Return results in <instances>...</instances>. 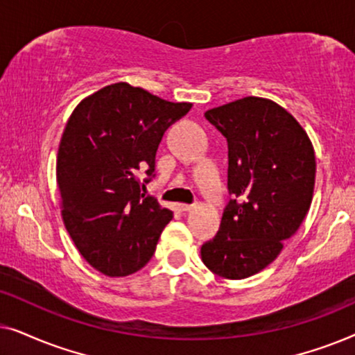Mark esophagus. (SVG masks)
<instances>
[{
	"instance_id": "34e87169",
	"label": "esophagus",
	"mask_w": 355,
	"mask_h": 355,
	"mask_svg": "<svg viewBox=\"0 0 355 355\" xmlns=\"http://www.w3.org/2000/svg\"><path fill=\"white\" fill-rule=\"evenodd\" d=\"M179 208H181L182 211H191L196 208V205H191V203H179Z\"/></svg>"
}]
</instances>
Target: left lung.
<instances>
[{
  "label": "left lung",
  "instance_id": "left-lung-1",
  "mask_svg": "<svg viewBox=\"0 0 355 355\" xmlns=\"http://www.w3.org/2000/svg\"><path fill=\"white\" fill-rule=\"evenodd\" d=\"M227 140V189L234 196L202 261L227 279L266 268L307 215L315 186V152L307 132L283 106L245 96L208 110Z\"/></svg>",
  "mask_w": 355,
  "mask_h": 355
}]
</instances>
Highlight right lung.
Segmentation results:
<instances>
[{"label":"right lung","mask_w":355,"mask_h":355,"mask_svg":"<svg viewBox=\"0 0 355 355\" xmlns=\"http://www.w3.org/2000/svg\"><path fill=\"white\" fill-rule=\"evenodd\" d=\"M191 108L118 82L82 100L67 119L56 159L61 215L100 273L128 276L152 259L173 211L145 197L144 182L155 176L164 130Z\"/></svg>","instance_id":"add662e5"}]
</instances>
